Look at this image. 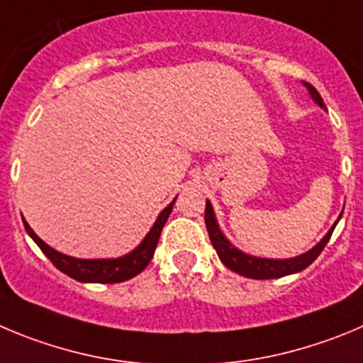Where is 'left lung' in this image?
<instances>
[{
  "label": "left lung",
  "instance_id": "1",
  "mask_svg": "<svg viewBox=\"0 0 363 363\" xmlns=\"http://www.w3.org/2000/svg\"><path fill=\"white\" fill-rule=\"evenodd\" d=\"M303 84L304 87L310 91L311 100H313L315 104H319L323 109H326V105H324L319 91L315 89L311 84L308 82H303ZM340 216H338V218H340ZM204 220H206V228H208V233H209V240H211L213 247H215L216 254H218L220 262L228 267L229 270H233V272L240 274V276L250 277V279H276V277H283V276H289V274L301 272V270H304L306 267H310L311 263L317 259V256L323 252L324 247L328 245L331 235H333L335 225H337L338 222L337 220L333 228L328 231V235L324 236V238L320 240L313 249L308 250V252L290 259H267V258H256V256H249V254L242 252V250L236 249V247L222 235V231H220L218 228V222H216L215 218V211H213V206L209 201H206Z\"/></svg>",
  "mask_w": 363,
  "mask_h": 363
}]
</instances>
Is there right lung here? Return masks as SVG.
Returning a JSON list of instances; mask_svg holds the SVG:
<instances>
[{
  "instance_id": "right-lung-1",
  "label": "right lung",
  "mask_w": 363,
  "mask_h": 363,
  "mask_svg": "<svg viewBox=\"0 0 363 363\" xmlns=\"http://www.w3.org/2000/svg\"><path fill=\"white\" fill-rule=\"evenodd\" d=\"M175 199L162 209L161 215L157 216L155 223L152 225L150 233L145 236L143 242L135 247L132 252L114 259L71 258V256H66V254L52 249L48 243H44L43 240L32 231V228H30L28 222H26L25 218H23V223H25L26 233L32 236V240L39 245V249L46 254V258H48L60 272L66 274V276L73 277V279L80 281V283H121V281L130 279V277L138 276V274L143 272V270L147 269V265L150 263L152 256H154L155 252V247H157L162 228H164L166 220H168L172 209H174Z\"/></svg>"
}]
</instances>
